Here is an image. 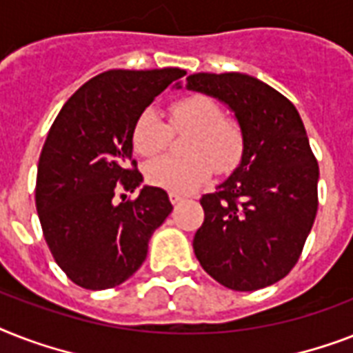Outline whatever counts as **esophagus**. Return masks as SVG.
Masks as SVG:
<instances>
[{
    "mask_svg": "<svg viewBox=\"0 0 353 353\" xmlns=\"http://www.w3.org/2000/svg\"><path fill=\"white\" fill-rule=\"evenodd\" d=\"M183 196L181 194H174V192H170V201H172V205H179L183 201Z\"/></svg>",
    "mask_w": 353,
    "mask_h": 353,
    "instance_id": "34e87169",
    "label": "esophagus"
}]
</instances>
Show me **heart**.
Wrapping results in <instances>:
<instances>
[{
  "label": "heart",
  "mask_w": 353,
  "mask_h": 353,
  "mask_svg": "<svg viewBox=\"0 0 353 353\" xmlns=\"http://www.w3.org/2000/svg\"><path fill=\"white\" fill-rule=\"evenodd\" d=\"M172 130H190L185 141L188 157H161L150 163L146 179L174 194H188L216 172L232 170L243 155V132L232 119L221 117L220 106L205 95L183 97L170 108ZM170 130L154 108L139 113L132 128L133 150L154 157L166 148Z\"/></svg>",
  "instance_id": "b5f03b06"
}]
</instances>
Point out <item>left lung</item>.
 I'll use <instances>...</instances> for the list:
<instances>
[{
    "label": "left lung",
    "mask_w": 353,
    "mask_h": 353,
    "mask_svg": "<svg viewBox=\"0 0 353 353\" xmlns=\"http://www.w3.org/2000/svg\"><path fill=\"white\" fill-rule=\"evenodd\" d=\"M187 90L234 113L243 155L214 194H205L194 254L207 273L234 291L284 279L301 256L317 214L319 165L296 108L245 73H194Z\"/></svg>",
    "instance_id": "1"
}]
</instances>
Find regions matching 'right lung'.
<instances>
[{
  "instance_id": "right-lung-1",
  "label": "right lung",
  "mask_w": 353,
  "mask_h": 353,
  "mask_svg": "<svg viewBox=\"0 0 353 353\" xmlns=\"http://www.w3.org/2000/svg\"><path fill=\"white\" fill-rule=\"evenodd\" d=\"M185 74L179 68L97 74L63 104L47 133L36 210L54 262L80 288L108 290L130 279L174 209L163 188L148 185L133 201L113 198L119 187L133 192L143 183L133 161V122Z\"/></svg>"
}]
</instances>
